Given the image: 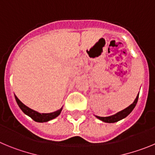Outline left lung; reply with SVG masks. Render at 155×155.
I'll return each instance as SVG.
<instances>
[{
    "instance_id": "8db88e82",
    "label": "left lung",
    "mask_w": 155,
    "mask_h": 155,
    "mask_svg": "<svg viewBox=\"0 0 155 155\" xmlns=\"http://www.w3.org/2000/svg\"><path fill=\"white\" fill-rule=\"evenodd\" d=\"M138 97H139V93L138 95L137 96L136 99L134 101V103L132 104L129 106L128 107H127L126 109L120 111L117 114H114V115L110 116V117H98V116H96L98 119H100V120L104 121V122L106 123H115L117 122V121L120 120L124 119L127 117V116L129 115L130 113L132 112L134 109L135 106H136L137 103V100H138Z\"/></svg>"
}]
</instances>
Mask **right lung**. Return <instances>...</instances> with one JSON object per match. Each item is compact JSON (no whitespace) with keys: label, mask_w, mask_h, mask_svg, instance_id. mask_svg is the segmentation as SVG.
Instances as JSON below:
<instances>
[{"label":"right lung","mask_w":155,"mask_h":155,"mask_svg":"<svg viewBox=\"0 0 155 155\" xmlns=\"http://www.w3.org/2000/svg\"><path fill=\"white\" fill-rule=\"evenodd\" d=\"M15 100H16L17 104L19 106L21 110L26 115L29 116L31 119H33L35 121H36V122L43 123L51 120L57 117L60 114L61 111H62V108H61L60 110H58L53 113H49V114H40V113L37 112V111L35 110H33L30 109L29 107H28L27 106H25L24 104H22L21 102L18 100V98L15 95Z\"/></svg>","instance_id":"1"}]
</instances>
